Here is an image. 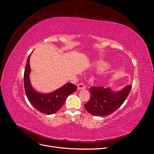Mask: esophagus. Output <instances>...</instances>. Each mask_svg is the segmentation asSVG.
<instances>
[{
  "mask_svg": "<svg viewBox=\"0 0 154 154\" xmlns=\"http://www.w3.org/2000/svg\"><path fill=\"white\" fill-rule=\"evenodd\" d=\"M84 88H85V86L84 84H83V83H79V84H78V90L84 89Z\"/></svg>",
  "mask_w": 154,
  "mask_h": 154,
  "instance_id": "obj_1",
  "label": "esophagus"
}]
</instances>
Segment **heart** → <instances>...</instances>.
<instances>
[{
    "instance_id": "1",
    "label": "heart",
    "mask_w": 154,
    "mask_h": 154,
    "mask_svg": "<svg viewBox=\"0 0 154 154\" xmlns=\"http://www.w3.org/2000/svg\"><path fill=\"white\" fill-rule=\"evenodd\" d=\"M109 67V64L104 62H99L95 64V68L97 71H103Z\"/></svg>"
}]
</instances>
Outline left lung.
<instances>
[{
    "instance_id": "1",
    "label": "left lung",
    "mask_w": 154,
    "mask_h": 154,
    "mask_svg": "<svg viewBox=\"0 0 154 154\" xmlns=\"http://www.w3.org/2000/svg\"><path fill=\"white\" fill-rule=\"evenodd\" d=\"M132 86L128 85L122 90L115 92L112 91L110 87H92L89 88L90 100L84 106L87 111L92 115H109L122 106Z\"/></svg>"
}]
</instances>
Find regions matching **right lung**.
<instances>
[{
	"label": "right lung",
	"instance_id": "1",
	"mask_svg": "<svg viewBox=\"0 0 154 154\" xmlns=\"http://www.w3.org/2000/svg\"><path fill=\"white\" fill-rule=\"evenodd\" d=\"M30 56L31 54L27 58L24 74V84L26 96L30 103L40 112L48 115L54 114L61 109L67 96L76 91L77 87L72 83H68L58 89L48 94H42L36 91L32 87L29 80Z\"/></svg>",
	"mask_w": 154,
	"mask_h": 154
}]
</instances>
